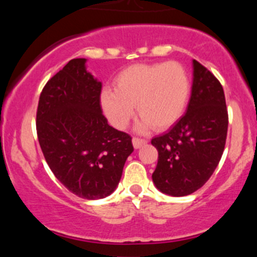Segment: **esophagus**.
<instances>
[{
	"label": "esophagus",
	"instance_id": "obj_1",
	"mask_svg": "<svg viewBox=\"0 0 257 257\" xmlns=\"http://www.w3.org/2000/svg\"><path fill=\"white\" fill-rule=\"evenodd\" d=\"M145 144H147V140H145V139L133 138V146H134L135 149H140V147L145 145Z\"/></svg>",
	"mask_w": 257,
	"mask_h": 257
}]
</instances>
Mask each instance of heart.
Instances as JSON below:
<instances>
[{"label": "heart", "mask_w": 257, "mask_h": 257, "mask_svg": "<svg viewBox=\"0 0 257 257\" xmlns=\"http://www.w3.org/2000/svg\"><path fill=\"white\" fill-rule=\"evenodd\" d=\"M113 88H105L100 94L101 110L112 126L126 128L137 105L141 116L139 132L149 131L152 125L167 129L178 122L187 107L191 78L176 61L137 64L114 77Z\"/></svg>", "instance_id": "obj_1"}]
</instances>
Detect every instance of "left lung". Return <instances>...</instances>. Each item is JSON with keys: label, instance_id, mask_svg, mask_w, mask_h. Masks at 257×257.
<instances>
[{"label": "left lung", "instance_id": "obj_1", "mask_svg": "<svg viewBox=\"0 0 257 257\" xmlns=\"http://www.w3.org/2000/svg\"><path fill=\"white\" fill-rule=\"evenodd\" d=\"M228 113L223 88L193 60V83L186 113L164 134L153 138L158 163L152 180L173 197L193 193L208 181L225 150Z\"/></svg>", "mask_w": 257, "mask_h": 257}]
</instances>
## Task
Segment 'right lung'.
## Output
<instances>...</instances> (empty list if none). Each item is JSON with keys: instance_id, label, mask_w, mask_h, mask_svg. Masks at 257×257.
I'll use <instances>...</instances> for the list:
<instances>
[{"instance_id": "right-lung-1", "label": "right lung", "mask_w": 257, "mask_h": 257, "mask_svg": "<svg viewBox=\"0 0 257 257\" xmlns=\"http://www.w3.org/2000/svg\"><path fill=\"white\" fill-rule=\"evenodd\" d=\"M72 59L44 85L36 129L46 162L76 196L100 199L116 190L128 156L131 135L112 128L100 105L101 82Z\"/></svg>"}]
</instances>
